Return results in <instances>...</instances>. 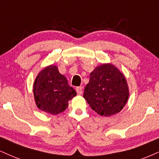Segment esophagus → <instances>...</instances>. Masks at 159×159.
Instances as JSON below:
<instances>
[{
    "label": "esophagus",
    "mask_w": 159,
    "mask_h": 159,
    "mask_svg": "<svg viewBox=\"0 0 159 159\" xmlns=\"http://www.w3.org/2000/svg\"><path fill=\"white\" fill-rule=\"evenodd\" d=\"M76 93H77V94L79 95H81L82 93H83V87H81V86H80V87H77L76 89Z\"/></svg>",
    "instance_id": "1"
}]
</instances>
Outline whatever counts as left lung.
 Masks as SVG:
<instances>
[{
	"instance_id": "obj_1",
	"label": "left lung",
	"mask_w": 159,
	"mask_h": 159,
	"mask_svg": "<svg viewBox=\"0 0 159 159\" xmlns=\"http://www.w3.org/2000/svg\"><path fill=\"white\" fill-rule=\"evenodd\" d=\"M128 97L125 77L111 64L97 66L91 72L83 94L91 109L104 116L121 111Z\"/></svg>"
}]
</instances>
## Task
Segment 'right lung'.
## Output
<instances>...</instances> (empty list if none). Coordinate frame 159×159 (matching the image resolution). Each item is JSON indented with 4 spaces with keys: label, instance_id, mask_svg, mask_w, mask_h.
Segmentation results:
<instances>
[{
    "label": "right lung",
    "instance_id": "1",
    "mask_svg": "<svg viewBox=\"0 0 159 159\" xmlns=\"http://www.w3.org/2000/svg\"><path fill=\"white\" fill-rule=\"evenodd\" d=\"M33 91L38 108L53 115L64 111L68 105V102L76 95L67 79L54 66L46 67L39 73Z\"/></svg>",
    "mask_w": 159,
    "mask_h": 159
}]
</instances>
